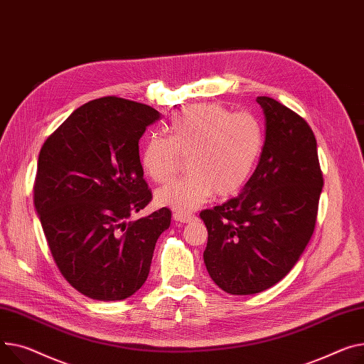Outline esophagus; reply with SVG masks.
<instances>
[{"mask_svg": "<svg viewBox=\"0 0 364 364\" xmlns=\"http://www.w3.org/2000/svg\"><path fill=\"white\" fill-rule=\"evenodd\" d=\"M174 220L180 221V223H191V221H196V215L177 212V213H174Z\"/></svg>", "mask_w": 364, "mask_h": 364, "instance_id": "1", "label": "esophagus"}]
</instances>
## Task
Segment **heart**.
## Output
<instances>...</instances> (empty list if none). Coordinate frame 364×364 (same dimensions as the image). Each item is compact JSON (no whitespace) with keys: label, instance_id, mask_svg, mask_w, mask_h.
I'll return each instance as SVG.
<instances>
[{"label":"heart","instance_id":"1","mask_svg":"<svg viewBox=\"0 0 364 364\" xmlns=\"http://www.w3.org/2000/svg\"><path fill=\"white\" fill-rule=\"evenodd\" d=\"M169 137L152 134L143 144L140 162L154 181L173 177L181 156L190 176L156 191V200L180 212L206 203L215 193L235 195L250 178L263 146V130L249 112H231L218 104H195L180 111L168 127Z\"/></svg>","mask_w":364,"mask_h":364}]
</instances>
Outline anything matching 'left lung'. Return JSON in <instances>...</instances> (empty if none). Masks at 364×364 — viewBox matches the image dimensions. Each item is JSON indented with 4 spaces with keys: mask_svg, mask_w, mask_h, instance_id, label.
Instances as JSON below:
<instances>
[{
    "mask_svg": "<svg viewBox=\"0 0 364 364\" xmlns=\"http://www.w3.org/2000/svg\"><path fill=\"white\" fill-rule=\"evenodd\" d=\"M266 123L260 161L237 198L200 212L213 282L234 296L279 282L314 231L323 186L316 139L293 109L257 96Z\"/></svg>",
    "mask_w": 364,
    "mask_h": 364,
    "instance_id": "left-lung-1",
    "label": "left lung"
}]
</instances>
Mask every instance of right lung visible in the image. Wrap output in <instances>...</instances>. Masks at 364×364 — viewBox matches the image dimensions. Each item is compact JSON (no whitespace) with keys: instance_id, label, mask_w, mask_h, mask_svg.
I'll return each mask as SVG.
<instances>
[{"instance_id":"1","label":"right lung","mask_w":364,"mask_h":364,"mask_svg":"<svg viewBox=\"0 0 364 364\" xmlns=\"http://www.w3.org/2000/svg\"><path fill=\"white\" fill-rule=\"evenodd\" d=\"M161 114L105 96L73 112L41 148L33 202L61 275L83 296L115 301L146 281L171 210L130 220L152 200L139 140Z\"/></svg>"}]
</instances>
